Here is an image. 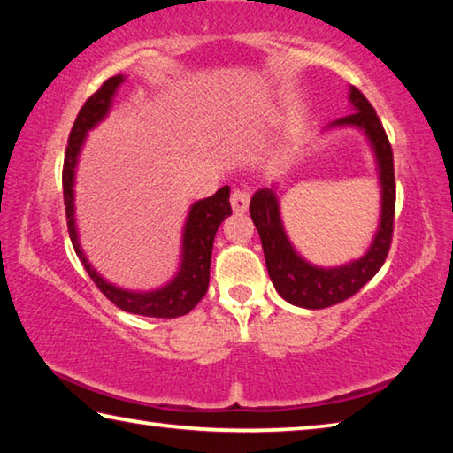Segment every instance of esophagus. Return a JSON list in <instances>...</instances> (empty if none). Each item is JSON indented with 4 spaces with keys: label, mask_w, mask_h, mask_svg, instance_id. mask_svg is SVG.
I'll use <instances>...</instances> for the list:
<instances>
[{
    "label": "esophagus",
    "mask_w": 453,
    "mask_h": 453,
    "mask_svg": "<svg viewBox=\"0 0 453 453\" xmlns=\"http://www.w3.org/2000/svg\"><path fill=\"white\" fill-rule=\"evenodd\" d=\"M232 208L235 213H245L250 208V191L234 189L232 194Z\"/></svg>",
    "instance_id": "esophagus-1"
}]
</instances>
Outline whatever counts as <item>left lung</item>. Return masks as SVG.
<instances>
[{"mask_svg": "<svg viewBox=\"0 0 453 453\" xmlns=\"http://www.w3.org/2000/svg\"><path fill=\"white\" fill-rule=\"evenodd\" d=\"M349 102L354 104V113L335 119L332 127L356 126L370 137L375 151L381 183V219L378 234L364 257L348 265L316 267L297 256L289 243L280 219V203L272 189H257L250 202V216L257 227L262 240L267 273L283 300L308 310H324L329 305L346 302L357 294L370 281L386 262L392 248L394 216H395V175H394V151L386 135L378 113L357 88L351 86Z\"/></svg>", "mask_w": 453, "mask_h": 453, "instance_id": "left-lung-1", "label": "left lung"}]
</instances>
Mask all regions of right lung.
Segmentation results:
<instances>
[{"label": "right lung", "mask_w": 453, "mask_h": 453, "mask_svg": "<svg viewBox=\"0 0 453 453\" xmlns=\"http://www.w3.org/2000/svg\"><path fill=\"white\" fill-rule=\"evenodd\" d=\"M124 81V75H113L105 80L94 96L88 97V102L78 113L73 121V127L67 140L65 159H64V173H61V183H64V203L67 216V232L73 243V250L81 259L83 267L94 280L99 291L116 303L119 310L127 313H137V316L148 318H180L186 316L196 308L199 300L205 296L210 286V264H211V248L213 237H216L218 227L227 216H232V205H229V186L218 189L211 197L199 199L191 205L189 216L183 227V251H181V265L175 278L167 283L165 288L148 291V294H135V291L119 289L111 283H107L83 256L78 242V232H75L73 219V173L75 164H78L80 150L86 140V134L96 124L105 118L107 110L111 105V97L116 94L119 83Z\"/></svg>", "instance_id": "obj_1"}]
</instances>
